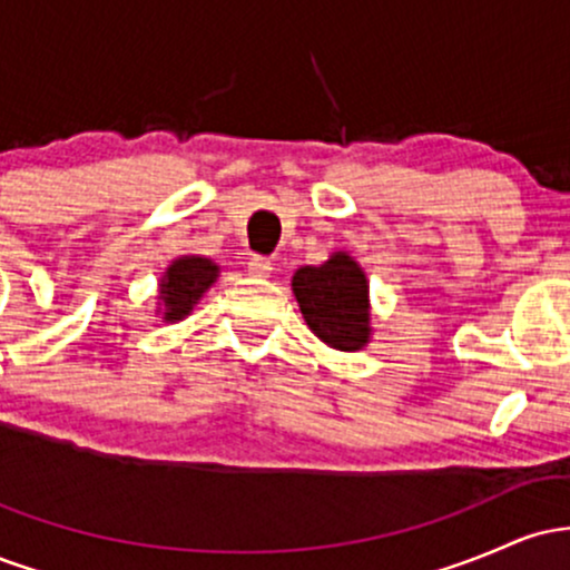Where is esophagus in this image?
<instances>
[{
	"label": "esophagus",
	"mask_w": 570,
	"mask_h": 570,
	"mask_svg": "<svg viewBox=\"0 0 570 570\" xmlns=\"http://www.w3.org/2000/svg\"><path fill=\"white\" fill-rule=\"evenodd\" d=\"M248 271H252L254 276L267 278L273 273V263L267 257H252V259H248Z\"/></svg>",
	"instance_id": "34e87169"
}]
</instances>
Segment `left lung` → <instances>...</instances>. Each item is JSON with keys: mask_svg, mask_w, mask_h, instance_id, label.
Instances as JSON below:
<instances>
[{"mask_svg": "<svg viewBox=\"0 0 570 570\" xmlns=\"http://www.w3.org/2000/svg\"><path fill=\"white\" fill-rule=\"evenodd\" d=\"M305 324L335 351H362L372 337L370 281L348 252H332L324 265H303L292 276Z\"/></svg>", "mask_w": 570, "mask_h": 570, "instance_id": "1", "label": "left lung"}]
</instances>
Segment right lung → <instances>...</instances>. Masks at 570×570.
<instances>
[{
    "mask_svg": "<svg viewBox=\"0 0 570 570\" xmlns=\"http://www.w3.org/2000/svg\"><path fill=\"white\" fill-rule=\"evenodd\" d=\"M219 265L198 254H181L163 273L158 284V316L166 324H179L193 313L198 299L217 284Z\"/></svg>",
    "mask_w": 570,
    "mask_h": 570,
    "instance_id": "1",
    "label": "right lung"
}]
</instances>
